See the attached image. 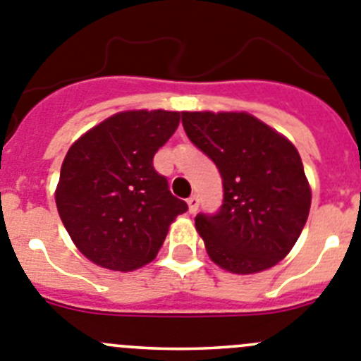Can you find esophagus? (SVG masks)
I'll use <instances>...</instances> for the list:
<instances>
[{
	"mask_svg": "<svg viewBox=\"0 0 361 361\" xmlns=\"http://www.w3.org/2000/svg\"><path fill=\"white\" fill-rule=\"evenodd\" d=\"M188 207H190V213H197V209H198V197H197V195H191V197L188 198Z\"/></svg>",
	"mask_w": 361,
	"mask_h": 361,
	"instance_id": "obj_1",
	"label": "esophagus"
}]
</instances>
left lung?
Returning a JSON list of instances; mask_svg holds the SVG:
<instances>
[{"instance_id":"1","label":"left lung","mask_w":361,"mask_h":361,"mask_svg":"<svg viewBox=\"0 0 361 361\" xmlns=\"http://www.w3.org/2000/svg\"><path fill=\"white\" fill-rule=\"evenodd\" d=\"M183 127L224 184L218 213L195 218L209 257L233 274L274 267L295 245L312 206L297 148L247 112H183Z\"/></svg>"}]
</instances>
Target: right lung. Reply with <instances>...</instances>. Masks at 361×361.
Listing matches in <instances>:
<instances>
[{
    "label": "right lung",
    "mask_w": 361,
    "mask_h": 361,
    "mask_svg": "<svg viewBox=\"0 0 361 361\" xmlns=\"http://www.w3.org/2000/svg\"><path fill=\"white\" fill-rule=\"evenodd\" d=\"M178 121L180 112H118L68 150L55 202L73 243L92 263L120 272L150 263L171 221L188 211L154 168Z\"/></svg>",
    "instance_id": "right-lung-1"
}]
</instances>
